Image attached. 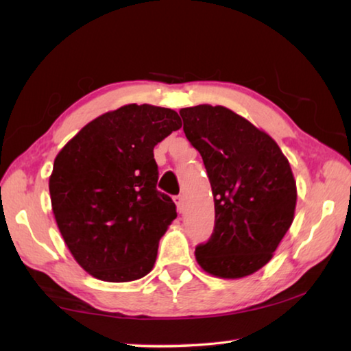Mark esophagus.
Returning a JSON list of instances; mask_svg holds the SVG:
<instances>
[{
  "label": "esophagus",
  "instance_id": "obj_1",
  "mask_svg": "<svg viewBox=\"0 0 351 351\" xmlns=\"http://www.w3.org/2000/svg\"><path fill=\"white\" fill-rule=\"evenodd\" d=\"M175 204H176L178 212L184 210V197H182V195H178V197H175Z\"/></svg>",
  "mask_w": 351,
  "mask_h": 351
}]
</instances>
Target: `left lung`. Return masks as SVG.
I'll use <instances>...</instances> for the list:
<instances>
[{
    "instance_id": "left-lung-1",
    "label": "left lung",
    "mask_w": 351,
    "mask_h": 351,
    "mask_svg": "<svg viewBox=\"0 0 351 351\" xmlns=\"http://www.w3.org/2000/svg\"><path fill=\"white\" fill-rule=\"evenodd\" d=\"M184 133L209 176L215 228L195 249L201 269L241 278L274 257L294 219L297 187L291 165L271 136L226 106L180 111Z\"/></svg>"
}]
</instances>
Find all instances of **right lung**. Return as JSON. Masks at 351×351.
I'll list each match as a JSON object with an SVG mask.
<instances>
[{
    "instance_id": "add662e5",
    "label": "right lung",
    "mask_w": 351,
    "mask_h": 351,
    "mask_svg": "<svg viewBox=\"0 0 351 351\" xmlns=\"http://www.w3.org/2000/svg\"><path fill=\"white\" fill-rule=\"evenodd\" d=\"M180 128L173 110L123 105L86 123L56 156V223L94 278L133 282L153 269L159 240L176 218L173 201L156 190L153 148Z\"/></svg>"
}]
</instances>
